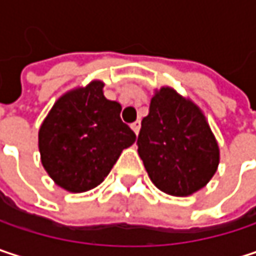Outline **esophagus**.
Instances as JSON below:
<instances>
[{"label": "esophagus", "mask_w": 256, "mask_h": 256, "mask_svg": "<svg viewBox=\"0 0 256 256\" xmlns=\"http://www.w3.org/2000/svg\"><path fill=\"white\" fill-rule=\"evenodd\" d=\"M132 128H133V132L138 134V133H139V128H140V122H134V123H132Z\"/></svg>", "instance_id": "esophagus-1"}]
</instances>
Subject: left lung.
I'll return each mask as SVG.
<instances>
[{"label": "left lung", "mask_w": 256, "mask_h": 256, "mask_svg": "<svg viewBox=\"0 0 256 256\" xmlns=\"http://www.w3.org/2000/svg\"><path fill=\"white\" fill-rule=\"evenodd\" d=\"M136 144L150 179L170 196L198 191L220 164L218 142L206 117L170 87H162L152 96Z\"/></svg>", "instance_id": "obj_1"}]
</instances>
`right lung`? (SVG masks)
Listing matches in <instances>:
<instances>
[{
	"label": "right lung",
	"instance_id": "right-lung-1",
	"mask_svg": "<svg viewBox=\"0 0 256 256\" xmlns=\"http://www.w3.org/2000/svg\"><path fill=\"white\" fill-rule=\"evenodd\" d=\"M104 82L92 81L56 100L38 132L41 163L50 178L70 192H84L108 176L136 134L122 122V105L104 96Z\"/></svg>",
	"mask_w": 256,
	"mask_h": 256
}]
</instances>
